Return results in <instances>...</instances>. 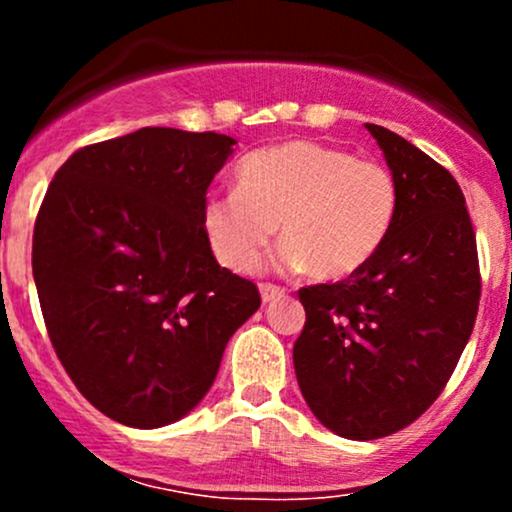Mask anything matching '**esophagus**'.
Returning a JSON list of instances; mask_svg holds the SVG:
<instances>
[{
  "instance_id": "34e87169",
  "label": "esophagus",
  "mask_w": 512,
  "mask_h": 512,
  "mask_svg": "<svg viewBox=\"0 0 512 512\" xmlns=\"http://www.w3.org/2000/svg\"><path fill=\"white\" fill-rule=\"evenodd\" d=\"M260 293H262L264 303H272V301H276V298L284 296L286 289H281V286H276V284H260Z\"/></svg>"
}]
</instances>
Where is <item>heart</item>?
Segmentation results:
<instances>
[{"mask_svg": "<svg viewBox=\"0 0 512 512\" xmlns=\"http://www.w3.org/2000/svg\"><path fill=\"white\" fill-rule=\"evenodd\" d=\"M395 175L342 149L289 142L238 163L236 190L207 199L204 233L223 267L252 272L281 226L279 264L346 279L378 255L397 216Z\"/></svg>", "mask_w": 512, "mask_h": 512, "instance_id": "heart-1", "label": "heart"}]
</instances>
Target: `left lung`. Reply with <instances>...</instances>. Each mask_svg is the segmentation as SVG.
I'll list each match as a JSON object with an SVG mask.
<instances>
[{
	"mask_svg": "<svg viewBox=\"0 0 512 512\" xmlns=\"http://www.w3.org/2000/svg\"><path fill=\"white\" fill-rule=\"evenodd\" d=\"M397 182V216L366 267L298 291L305 327L293 366L308 407L337 436L402 431L436 402L477 320V236L450 170L366 125Z\"/></svg>",
	"mask_w": 512,
	"mask_h": 512,
	"instance_id": "obj_1",
	"label": "left lung"
}]
</instances>
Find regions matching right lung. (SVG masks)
Instances as JSON below:
<instances>
[{"instance_id":"right-lung-1","label":"right lung","mask_w":512,"mask_h":512,"mask_svg":"<svg viewBox=\"0 0 512 512\" xmlns=\"http://www.w3.org/2000/svg\"><path fill=\"white\" fill-rule=\"evenodd\" d=\"M236 139L142 127L74 151L33 228V279L55 354L110 419L158 428L207 395L260 308L221 267L202 211Z\"/></svg>"}]
</instances>
